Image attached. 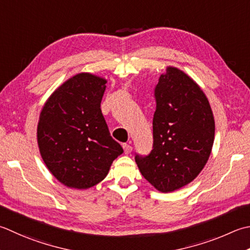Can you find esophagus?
<instances>
[{
  "instance_id": "34e87169",
  "label": "esophagus",
  "mask_w": 250,
  "mask_h": 250,
  "mask_svg": "<svg viewBox=\"0 0 250 250\" xmlns=\"http://www.w3.org/2000/svg\"><path fill=\"white\" fill-rule=\"evenodd\" d=\"M122 147H124L125 154H130L131 151H132V146H131L130 144H126V143H125V144L122 145Z\"/></svg>"
}]
</instances>
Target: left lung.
<instances>
[{"label":"left lung","instance_id":"1","mask_svg":"<svg viewBox=\"0 0 250 250\" xmlns=\"http://www.w3.org/2000/svg\"><path fill=\"white\" fill-rule=\"evenodd\" d=\"M153 149L135 155L143 177L169 193L185 187L207 164L214 140V118L207 96L192 78L169 66L155 87Z\"/></svg>","mask_w":250,"mask_h":250}]
</instances>
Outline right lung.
I'll use <instances>...</instances> for the list:
<instances>
[{"label": "right lung", "instance_id": "obj_1", "mask_svg": "<svg viewBox=\"0 0 250 250\" xmlns=\"http://www.w3.org/2000/svg\"><path fill=\"white\" fill-rule=\"evenodd\" d=\"M106 83L92 73H78L52 93L41 110L37 130L41 157L68 188L94 187L124 153L101 110Z\"/></svg>", "mask_w": 250, "mask_h": 250}]
</instances>
